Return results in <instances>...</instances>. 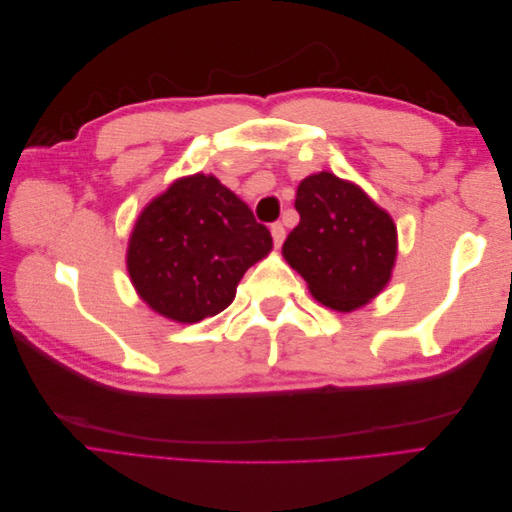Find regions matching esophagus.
<instances>
[{"instance_id": "obj_1", "label": "esophagus", "mask_w": 512, "mask_h": 512, "mask_svg": "<svg viewBox=\"0 0 512 512\" xmlns=\"http://www.w3.org/2000/svg\"><path fill=\"white\" fill-rule=\"evenodd\" d=\"M271 237H273V243H275V247H280V245L284 243V239H286V230H284V224H280V222L271 224Z\"/></svg>"}]
</instances>
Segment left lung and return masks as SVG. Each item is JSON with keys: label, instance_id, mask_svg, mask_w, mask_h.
<instances>
[{"label": "left lung", "instance_id": "8db88e82", "mask_svg": "<svg viewBox=\"0 0 512 512\" xmlns=\"http://www.w3.org/2000/svg\"><path fill=\"white\" fill-rule=\"evenodd\" d=\"M301 222L282 254L309 292L337 312L369 303L389 284L397 256V228L359 185L333 173L309 175L294 200Z\"/></svg>", "mask_w": 512, "mask_h": 512}]
</instances>
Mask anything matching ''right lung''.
Returning a JSON list of instances; mask_svg holds the SVG:
<instances>
[{
  "instance_id": "add662e5",
  "label": "right lung",
  "mask_w": 512,
  "mask_h": 512,
  "mask_svg": "<svg viewBox=\"0 0 512 512\" xmlns=\"http://www.w3.org/2000/svg\"><path fill=\"white\" fill-rule=\"evenodd\" d=\"M273 247L237 194L213 175L177 179L138 215L128 245L130 280L141 299L177 322L220 314L237 284Z\"/></svg>"
}]
</instances>
